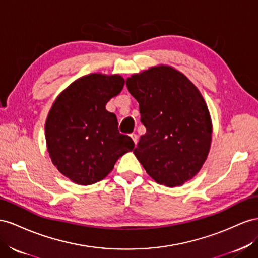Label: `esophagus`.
Returning <instances> with one entry per match:
<instances>
[{
	"label": "esophagus",
	"instance_id": "34e87169",
	"mask_svg": "<svg viewBox=\"0 0 258 258\" xmlns=\"http://www.w3.org/2000/svg\"><path fill=\"white\" fill-rule=\"evenodd\" d=\"M131 137H132V139H133L134 144L136 145V144H137V142H138V136H137V134H135V133H132V134H131Z\"/></svg>",
	"mask_w": 258,
	"mask_h": 258
}]
</instances>
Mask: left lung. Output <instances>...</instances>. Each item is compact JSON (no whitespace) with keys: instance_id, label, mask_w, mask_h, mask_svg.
Returning <instances> with one entry per match:
<instances>
[{"instance_id":"left-lung-1","label":"left lung","mask_w":258,"mask_h":258,"mask_svg":"<svg viewBox=\"0 0 258 258\" xmlns=\"http://www.w3.org/2000/svg\"><path fill=\"white\" fill-rule=\"evenodd\" d=\"M126 86L147 131L134 149L136 158L158 183L182 185L200 171L212 141L211 117L200 92L166 66L132 76Z\"/></svg>"}]
</instances>
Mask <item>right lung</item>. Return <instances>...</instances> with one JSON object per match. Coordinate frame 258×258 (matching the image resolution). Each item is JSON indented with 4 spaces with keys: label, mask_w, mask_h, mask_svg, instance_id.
Listing matches in <instances>:
<instances>
[{
    "label": "right lung",
    "mask_w": 258,
    "mask_h": 258,
    "mask_svg": "<svg viewBox=\"0 0 258 258\" xmlns=\"http://www.w3.org/2000/svg\"><path fill=\"white\" fill-rule=\"evenodd\" d=\"M124 86L120 76L93 73L75 81L58 96L48 113L45 138L53 164L79 185H92L112 171L116 160L134 149L121 134L107 102Z\"/></svg>",
    "instance_id": "1"
}]
</instances>
